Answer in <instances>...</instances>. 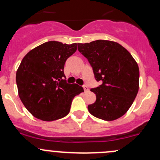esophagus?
Returning <instances> with one entry per match:
<instances>
[{
    "mask_svg": "<svg viewBox=\"0 0 160 160\" xmlns=\"http://www.w3.org/2000/svg\"><path fill=\"white\" fill-rule=\"evenodd\" d=\"M83 89H84L85 91H88V90H89V88H88V87L87 86V85H83Z\"/></svg>",
    "mask_w": 160,
    "mask_h": 160,
    "instance_id": "obj_1",
    "label": "esophagus"
}]
</instances>
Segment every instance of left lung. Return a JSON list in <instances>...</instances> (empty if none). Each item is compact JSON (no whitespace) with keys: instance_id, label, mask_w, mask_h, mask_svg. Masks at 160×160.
I'll return each mask as SVG.
<instances>
[{"instance_id":"8db88e82","label":"left lung","mask_w":160,"mask_h":160,"mask_svg":"<svg viewBox=\"0 0 160 160\" xmlns=\"http://www.w3.org/2000/svg\"><path fill=\"white\" fill-rule=\"evenodd\" d=\"M77 46L91 66L95 80L101 83L90 89L97 99L88 105V111L102 120L119 118L129 109L138 93V64L128 50L114 42L96 40L78 43Z\"/></svg>"}]
</instances>
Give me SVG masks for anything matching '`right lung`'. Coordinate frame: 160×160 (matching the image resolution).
I'll return each mask as SVG.
<instances>
[{
    "mask_svg": "<svg viewBox=\"0 0 160 160\" xmlns=\"http://www.w3.org/2000/svg\"><path fill=\"white\" fill-rule=\"evenodd\" d=\"M77 51V43L49 41L31 50L16 72L18 95L34 117L52 122L69 114L74 97L83 92L81 86L68 83L64 65Z\"/></svg>",
    "mask_w": 160,
    "mask_h": 160,
    "instance_id": "obj_1",
    "label": "right lung"
}]
</instances>
